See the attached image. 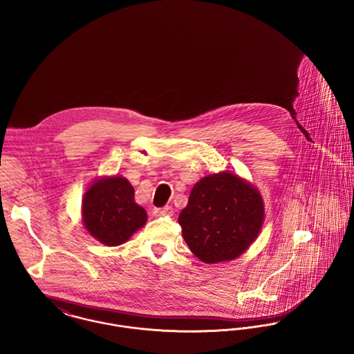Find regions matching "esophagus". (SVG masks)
Segmentation results:
<instances>
[{
	"label": "esophagus",
	"mask_w": 354,
	"mask_h": 354,
	"mask_svg": "<svg viewBox=\"0 0 354 354\" xmlns=\"http://www.w3.org/2000/svg\"><path fill=\"white\" fill-rule=\"evenodd\" d=\"M155 214H156V215H167V216H169V215H172V214H174V208L171 207V206H165V207L162 208H155Z\"/></svg>",
	"instance_id": "obj_1"
}]
</instances>
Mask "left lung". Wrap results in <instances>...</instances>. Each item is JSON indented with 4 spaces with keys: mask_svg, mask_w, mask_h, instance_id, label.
Wrapping results in <instances>:
<instances>
[{
    "mask_svg": "<svg viewBox=\"0 0 354 354\" xmlns=\"http://www.w3.org/2000/svg\"><path fill=\"white\" fill-rule=\"evenodd\" d=\"M259 192L230 172L201 179L178 222L189 250L203 262L231 261L246 251L263 222Z\"/></svg>",
    "mask_w": 354,
    "mask_h": 354,
    "instance_id": "left-lung-1",
    "label": "left lung"
}]
</instances>
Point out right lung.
I'll return each instance as SVG.
<instances>
[{"mask_svg":"<svg viewBox=\"0 0 354 354\" xmlns=\"http://www.w3.org/2000/svg\"><path fill=\"white\" fill-rule=\"evenodd\" d=\"M135 189L122 176L95 182L83 199V222L92 236L119 246L147 222L146 209L135 203Z\"/></svg>","mask_w":354,"mask_h":354,"instance_id":"add662e5","label":"right lung"}]
</instances>
